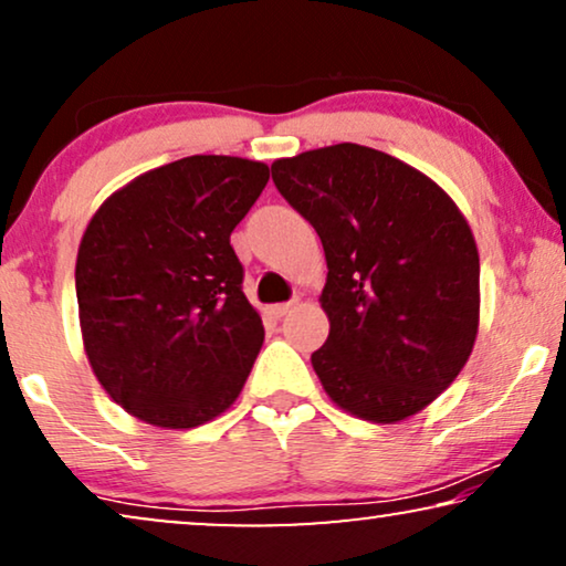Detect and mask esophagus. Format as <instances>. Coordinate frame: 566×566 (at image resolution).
<instances>
[{"label":"esophagus","mask_w":566,"mask_h":566,"mask_svg":"<svg viewBox=\"0 0 566 566\" xmlns=\"http://www.w3.org/2000/svg\"><path fill=\"white\" fill-rule=\"evenodd\" d=\"M293 306H296V298L289 301V304H275V306H270V312H273V316H277V319H281V316L289 314Z\"/></svg>","instance_id":"1"}]
</instances>
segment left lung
<instances>
[{
    "label": "left lung",
    "mask_w": 566,
    "mask_h": 566,
    "mask_svg": "<svg viewBox=\"0 0 566 566\" xmlns=\"http://www.w3.org/2000/svg\"><path fill=\"white\" fill-rule=\"evenodd\" d=\"M273 182L322 239L329 337L312 366L337 407L399 422L467 366L479 329V252L428 175L360 144L273 161Z\"/></svg>",
    "instance_id": "left-lung-1"
}]
</instances>
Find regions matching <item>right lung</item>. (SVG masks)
I'll use <instances>...</instances> for the list:
<instances>
[{"label": "right lung", "instance_id": "obj_1", "mask_svg": "<svg viewBox=\"0 0 566 566\" xmlns=\"http://www.w3.org/2000/svg\"><path fill=\"white\" fill-rule=\"evenodd\" d=\"M270 180L262 161L196 154L113 192L76 254L84 353L138 420L198 428L234 405L265 329L229 237Z\"/></svg>", "mask_w": 566, "mask_h": 566}]
</instances>
